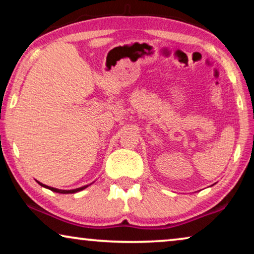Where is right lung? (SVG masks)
<instances>
[{"label":"right lung","instance_id":"add662e5","mask_svg":"<svg viewBox=\"0 0 254 254\" xmlns=\"http://www.w3.org/2000/svg\"><path fill=\"white\" fill-rule=\"evenodd\" d=\"M39 183V182H38ZM39 185H41L43 187H46V189H48V190H53V192H57V193H61V194H68V193H76V192H79V190H84V189H86V187H88L89 185H86V186H83V187H79V189H75V190H58V189H54V187H50V186H46V185H44V184H41V183H39Z\"/></svg>","mask_w":254,"mask_h":254}]
</instances>
